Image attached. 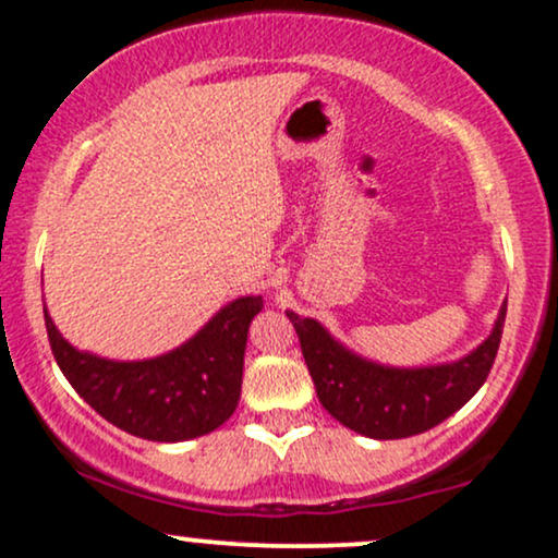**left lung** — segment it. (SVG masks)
I'll return each mask as SVG.
<instances>
[{
    "label": "left lung",
    "mask_w": 558,
    "mask_h": 558,
    "mask_svg": "<svg viewBox=\"0 0 558 558\" xmlns=\"http://www.w3.org/2000/svg\"><path fill=\"white\" fill-rule=\"evenodd\" d=\"M286 315L296 328L319 403L349 430L375 440H396L440 425L477 393L498 354L506 306L498 312L490 336L462 360L409 369L362 360L317 319L299 317L296 312Z\"/></svg>",
    "instance_id": "obj_1"
}]
</instances>
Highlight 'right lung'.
<instances>
[{
  "label": "right lung",
  "instance_id": "1",
  "mask_svg": "<svg viewBox=\"0 0 558 558\" xmlns=\"http://www.w3.org/2000/svg\"><path fill=\"white\" fill-rule=\"evenodd\" d=\"M262 296H241L168 354L112 362L73 349L44 310L49 345L62 375L88 407L136 438L178 444L217 430L241 399L243 351Z\"/></svg>",
  "mask_w": 558,
  "mask_h": 558
}]
</instances>
